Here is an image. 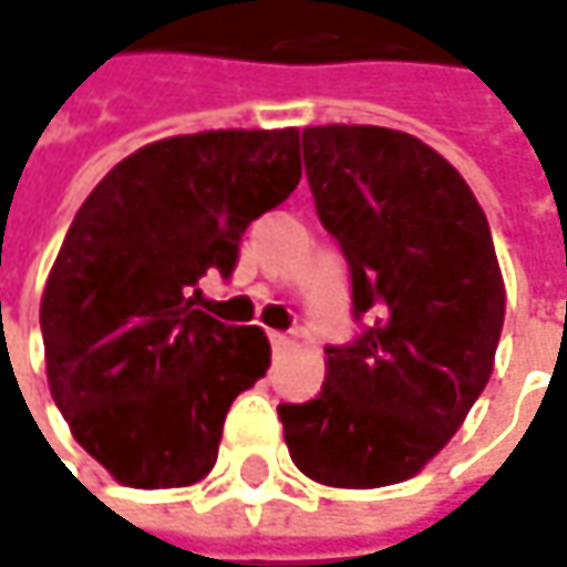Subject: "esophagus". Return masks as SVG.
Returning <instances> with one entry per match:
<instances>
[{"label": "esophagus", "mask_w": 567, "mask_h": 567, "mask_svg": "<svg viewBox=\"0 0 567 567\" xmlns=\"http://www.w3.org/2000/svg\"><path fill=\"white\" fill-rule=\"evenodd\" d=\"M269 340H272V347H276L279 353H282V350H291V347H295V337L282 334V331H272V334H269Z\"/></svg>", "instance_id": "obj_1"}]
</instances>
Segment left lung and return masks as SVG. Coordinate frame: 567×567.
I'll list each match as a JSON object with an SVG mask.
<instances>
[{
	"label": "left lung",
	"instance_id": "1",
	"mask_svg": "<svg viewBox=\"0 0 567 567\" xmlns=\"http://www.w3.org/2000/svg\"><path fill=\"white\" fill-rule=\"evenodd\" d=\"M318 217L350 262L367 331L328 347L324 386L279 405L295 467L324 487L415 477L487 386L506 315L489 224L461 172L386 126H308Z\"/></svg>",
	"mask_w": 567,
	"mask_h": 567
}]
</instances>
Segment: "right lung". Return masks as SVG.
<instances>
[{"label": "right lung", "instance_id": "right-lung-1", "mask_svg": "<svg viewBox=\"0 0 567 567\" xmlns=\"http://www.w3.org/2000/svg\"><path fill=\"white\" fill-rule=\"evenodd\" d=\"M298 178V130H210L142 145L83 200L41 295L44 363L71 435L120 484L214 471L233 399L272 350L189 291L207 269L230 276L239 236Z\"/></svg>", "mask_w": 567, "mask_h": 567}]
</instances>
